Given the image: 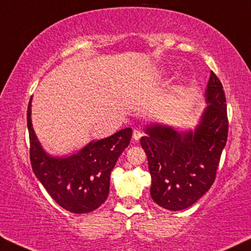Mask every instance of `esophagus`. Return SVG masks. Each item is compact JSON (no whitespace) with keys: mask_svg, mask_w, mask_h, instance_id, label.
Masks as SVG:
<instances>
[{"mask_svg":"<svg viewBox=\"0 0 251 251\" xmlns=\"http://www.w3.org/2000/svg\"><path fill=\"white\" fill-rule=\"evenodd\" d=\"M142 135H143V134H142L141 130H138V129H134V130H133V138H134V140H135V141L140 140V138L142 137Z\"/></svg>","mask_w":251,"mask_h":251,"instance_id":"esophagus-1","label":"esophagus"}]
</instances>
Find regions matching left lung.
I'll return each mask as SVG.
<instances>
[{
    "label": "left lung",
    "instance_id": "8db88e82",
    "mask_svg": "<svg viewBox=\"0 0 251 251\" xmlns=\"http://www.w3.org/2000/svg\"><path fill=\"white\" fill-rule=\"evenodd\" d=\"M205 96L209 104L194 133L150 125L147 135L141 137L152 178L151 197L170 211L192 206L211 188L226 147L229 130L226 95L213 71Z\"/></svg>",
    "mask_w": 251,
    "mask_h": 251
}]
</instances>
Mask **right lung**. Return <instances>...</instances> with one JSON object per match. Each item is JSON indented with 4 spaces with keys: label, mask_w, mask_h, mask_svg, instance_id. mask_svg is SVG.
I'll return each mask as SVG.
<instances>
[{
    "label": "right lung",
    "mask_w": 251,
    "mask_h": 251,
    "mask_svg": "<svg viewBox=\"0 0 251 251\" xmlns=\"http://www.w3.org/2000/svg\"><path fill=\"white\" fill-rule=\"evenodd\" d=\"M31 98L27 110L30 162L36 177L50 197L66 211L82 214L98 208L109 193L110 173L128 147L132 128L91 142L76 154L53 158L45 153L31 124Z\"/></svg>",
    "instance_id": "1"
}]
</instances>
